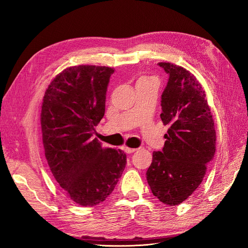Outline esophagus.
<instances>
[{
	"mask_svg": "<svg viewBox=\"0 0 248 248\" xmlns=\"http://www.w3.org/2000/svg\"><path fill=\"white\" fill-rule=\"evenodd\" d=\"M138 149H134V148H128V147H125L124 148V151L127 153V154H131L133 153L134 151H137Z\"/></svg>",
	"mask_w": 248,
	"mask_h": 248,
	"instance_id": "34e87169",
	"label": "esophagus"
}]
</instances>
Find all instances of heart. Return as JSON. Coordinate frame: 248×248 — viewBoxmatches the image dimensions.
<instances>
[{"instance_id": "1", "label": "heart", "mask_w": 248, "mask_h": 248, "mask_svg": "<svg viewBox=\"0 0 248 248\" xmlns=\"http://www.w3.org/2000/svg\"><path fill=\"white\" fill-rule=\"evenodd\" d=\"M140 79H150V78H140Z\"/></svg>"}]
</instances>
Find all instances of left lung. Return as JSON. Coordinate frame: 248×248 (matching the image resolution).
<instances>
[{
    "instance_id": "8db88e82",
    "label": "left lung",
    "mask_w": 248,
    "mask_h": 248,
    "mask_svg": "<svg viewBox=\"0 0 248 248\" xmlns=\"http://www.w3.org/2000/svg\"><path fill=\"white\" fill-rule=\"evenodd\" d=\"M158 65L169 74L160 118L170 128L162 151L153 152L147 181L160 202L176 206L204 179L215 154L216 132L205 91L196 77L171 63Z\"/></svg>"
}]
</instances>
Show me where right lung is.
<instances>
[{
	"label": "right lung",
	"mask_w": 248,
	"mask_h": 248,
	"mask_svg": "<svg viewBox=\"0 0 248 248\" xmlns=\"http://www.w3.org/2000/svg\"><path fill=\"white\" fill-rule=\"evenodd\" d=\"M114 72L106 66L69 67L50 82L43 97L40 120L48 167L67 196L80 206L106 200L126 166L122 150L103 148L93 139Z\"/></svg>",
	"instance_id": "add662e5"
}]
</instances>
